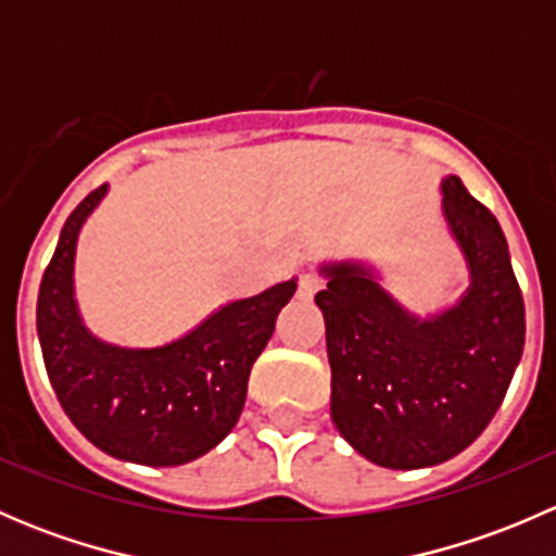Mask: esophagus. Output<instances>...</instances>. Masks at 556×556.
I'll use <instances>...</instances> for the list:
<instances>
[{
	"label": "esophagus",
	"instance_id": "34e87169",
	"mask_svg": "<svg viewBox=\"0 0 556 556\" xmlns=\"http://www.w3.org/2000/svg\"><path fill=\"white\" fill-rule=\"evenodd\" d=\"M319 288H323V279H319L317 274H301V279H299V299H304V301L314 299V293H317Z\"/></svg>",
	"mask_w": 556,
	"mask_h": 556
}]
</instances>
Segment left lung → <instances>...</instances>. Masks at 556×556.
<instances>
[{
	"label": "left lung",
	"instance_id": "obj_1",
	"mask_svg": "<svg viewBox=\"0 0 556 556\" xmlns=\"http://www.w3.org/2000/svg\"><path fill=\"white\" fill-rule=\"evenodd\" d=\"M441 212L468 266L457 304L419 317L363 261L319 266L330 419L355 452L392 470L433 468L468 450L506 397L525 350V301L495 215L441 179Z\"/></svg>",
	"mask_w": 556,
	"mask_h": 556
}]
</instances>
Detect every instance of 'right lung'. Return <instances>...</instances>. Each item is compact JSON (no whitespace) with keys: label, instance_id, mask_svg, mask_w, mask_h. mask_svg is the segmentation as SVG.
<instances>
[{"label":"right lung","instance_id":"obj_1","mask_svg":"<svg viewBox=\"0 0 556 556\" xmlns=\"http://www.w3.org/2000/svg\"><path fill=\"white\" fill-rule=\"evenodd\" d=\"M106 190L88 193L66 217L42 274L37 336L45 368L61 408L93 446L126 463L185 465L239 422L252 363L299 285L288 279L228 301L169 344H110L86 328L75 299L77 239Z\"/></svg>","mask_w":556,"mask_h":556}]
</instances>
